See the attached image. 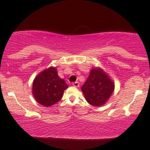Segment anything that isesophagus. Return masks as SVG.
Wrapping results in <instances>:
<instances>
[{
    "mask_svg": "<svg viewBox=\"0 0 150 150\" xmlns=\"http://www.w3.org/2000/svg\"><path fill=\"white\" fill-rule=\"evenodd\" d=\"M73 85L75 87H78L79 86H80V83H79L78 82H75L73 83Z\"/></svg>",
    "mask_w": 150,
    "mask_h": 150,
    "instance_id": "obj_1",
    "label": "esophagus"
}]
</instances>
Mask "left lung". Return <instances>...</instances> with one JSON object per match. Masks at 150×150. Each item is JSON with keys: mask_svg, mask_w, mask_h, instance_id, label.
<instances>
[{"mask_svg": "<svg viewBox=\"0 0 150 150\" xmlns=\"http://www.w3.org/2000/svg\"><path fill=\"white\" fill-rule=\"evenodd\" d=\"M81 89L89 104L99 106L104 104L111 97L114 84L101 69L94 68Z\"/></svg>", "mask_w": 150, "mask_h": 150, "instance_id": "obj_1", "label": "left lung"}]
</instances>
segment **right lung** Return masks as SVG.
I'll return each mask as SVG.
<instances>
[{"label":"right lung","mask_w":150,"mask_h":150,"mask_svg":"<svg viewBox=\"0 0 150 150\" xmlns=\"http://www.w3.org/2000/svg\"><path fill=\"white\" fill-rule=\"evenodd\" d=\"M68 88L64 80L58 77L56 68H48L34 79L32 92L38 103L44 106H51L61 99Z\"/></svg>","instance_id":"1"}]
</instances>
